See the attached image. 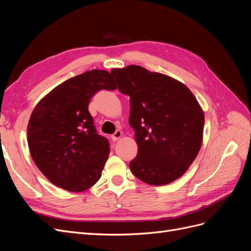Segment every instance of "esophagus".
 I'll return each mask as SVG.
<instances>
[{
	"label": "esophagus",
	"mask_w": 251,
	"mask_h": 251,
	"mask_svg": "<svg viewBox=\"0 0 251 251\" xmlns=\"http://www.w3.org/2000/svg\"><path fill=\"white\" fill-rule=\"evenodd\" d=\"M121 135H123V133H121V131H116L113 135H111L112 141H117V140L121 137Z\"/></svg>",
	"instance_id": "1"
}]
</instances>
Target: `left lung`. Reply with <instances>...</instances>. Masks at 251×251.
I'll use <instances>...</instances> for the list:
<instances>
[{"label": "left lung", "mask_w": 251, "mask_h": 251, "mask_svg": "<svg viewBox=\"0 0 251 251\" xmlns=\"http://www.w3.org/2000/svg\"><path fill=\"white\" fill-rule=\"evenodd\" d=\"M111 73L119 92L130 97L128 124L138 146L131 172L148 184L171 183L187 171L200 151L201 107L186 86L168 75L135 65Z\"/></svg>", "instance_id": "obj_1"}]
</instances>
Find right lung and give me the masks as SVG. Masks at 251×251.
<instances>
[{
	"label": "right lung",
	"mask_w": 251,
	"mask_h": 251,
	"mask_svg": "<svg viewBox=\"0 0 251 251\" xmlns=\"http://www.w3.org/2000/svg\"><path fill=\"white\" fill-rule=\"evenodd\" d=\"M117 88L112 73L91 70L53 89L34 108L27 127L30 154L51 183L82 192L100 180L110 153L88 110L100 90Z\"/></svg>",
	"instance_id": "right-lung-1"
}]
</instances>
